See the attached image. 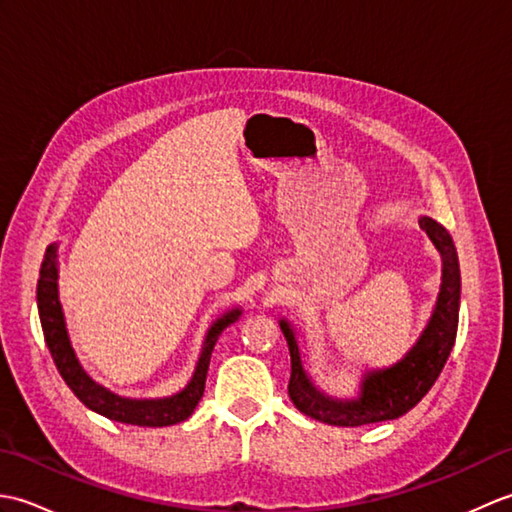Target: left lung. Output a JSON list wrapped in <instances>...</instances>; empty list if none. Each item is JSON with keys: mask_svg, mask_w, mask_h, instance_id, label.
<instances>
[{"mask_svg": "<svg viewBox=\"0 0 512 512\" xmlns=\"http://www.w3.org/2000/svg\"><path fill=\"white\" fill-rule=\"evenodd\" d=\"M418 224L438 248L442 259L440 290L431 317L418 341L409 347L400 361L389 367L365 369L356 396L339 398L325 394L303 367L295 325L288 319H279V328L284 332L290 350L288 394L292 405L301 413L319 422L334 424V427H363L372 422L396 420L416 407L436 383L453 350L455 334H458L462 279L458 250H455L447 228L427 215L418 217Z\"/></svg>", "mask_w": 512, "mask_h": 512, "instance_id": "1", "label": "left lung"}]
</instances>
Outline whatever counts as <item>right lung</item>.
Returning <instances> with one entry per match:
<instances>
[{
	"label": "right lung",
	"instance_id": "add662e5",
	"mask_svg": "<svg viewBox=\"0 0 512 512\" xmlns=\"http://www.w3.org/2000/svg\"><path fill=\"white\" fill-rule=\"evenodd\" d=\"M37 308L43 336H46V345L52 354V361L57 365L59 374L63 376L65 385H68L74 396L79 398L85 407L101 413V416L123 422V424H136V427H169V424H178L187 420L193 409L204 394L206 372H209L211 352L220 339V334L242 317V308H231L220 314L204 334V343L195 363L193 376L187 385L171 396L162 398H129L114 394L112 389L96 383V380L85 372L79 356H76L68 325H65L63 306L59 301V244L52 242L43 255V264L39 270V284H37Z\"/></svg>",
	"mask_w": 512,
	"mask_h": 512
}]
</instances>
